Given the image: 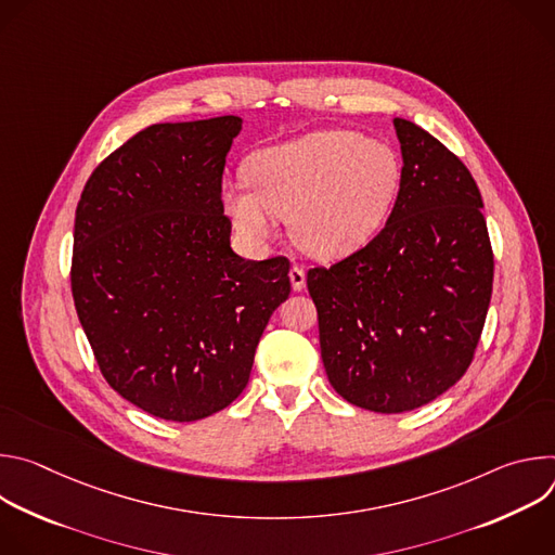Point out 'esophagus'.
Instances as JSON below:
<instances>
[{"label": "esophagus", "instance_id": "esophagus-1", "mask_svg": "<svg viewBox=\"0 0 555 555\" xmlns=\"http://www.w3.org/2000/svg\"><path fill=\"white\" fill-rule=\"evenodd\" d=\"M289 283H292L294 292H300L305 287V270L298 268V266H292L289 268Z\"/></svg>", "mask_w": 555, "mask_h": 555}]
</instances>
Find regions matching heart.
<instances>
[{"mask_svg": "<svg viewBox=\"0 0 555 555\" xmlns=\"http://www.w3.org/2000/svg\"><path fill=\"white\" fill-rule=\"evenodd\" d=\"M398 151L349 129H321L268 146L248 180L223 184V206L246 240L268 242L276 217L313 259L336 261L366 248L388 223L402 191Z\"/></svg>", "mask_w": 555, "mask_h": 555, "instance_id": "b5f03b06", "label": "heart"}]
</instances>
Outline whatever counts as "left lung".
<instances>
[{
    "label": "left lung",
    "instance_id": "1",
    "mask_svg": "<svg viewBox=\"0 0 555 555\" xmlns=\"http://www.w3.org/2000/svg\"><path fill=\"white\" fill-rule=\"evenodd\" d=\"M392 125L404 180L388 223L360 253L307 274L330 384L386 415L420 409L463 377L494 279L477 182L428 131Z\"/></svg>",
    "mask_w": 555,
    "mask_h": 555
}]
</instances>
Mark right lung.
<instances>
[{"label": "right lung", "mask_w": 555, "mask_h": 555, "mask_svg": "<svg viewBox=\"0 0 555 555\" xmlns=\"http://www.w3.org/2000/svg\"><path fill=\"white\" fill-rule=\"evenodd\" d=\"M240 116L138 131L90 176L74 219L72 296L101 373L167 422L223 411L289 296V261L230 248L221 176Z\"/></svg>", "instance_id": "right-lung-1"}]
</instances>
